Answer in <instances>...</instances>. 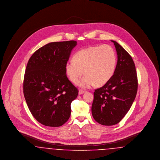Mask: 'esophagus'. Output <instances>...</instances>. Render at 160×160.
<instances>
[{
    "label": "esophagus",
    "mask_w": 160,
    "mask_h": 160,
    "mask_svg": "<svg viewBox=\"0 0 160 160\" xmlns=\"http://www.w3.org/2000/svg\"><path fill=\"white\" fill-rule=\"evenodd\" d=\"M86 91H83V90H82V89H79V91H78V94L79 95H82V94H83L84 93H85L86 92Z\"/></svg>",
    "instance_id": "1"
}]
</instances>
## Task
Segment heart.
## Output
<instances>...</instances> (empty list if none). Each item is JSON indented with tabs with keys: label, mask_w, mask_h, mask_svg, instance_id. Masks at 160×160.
<instances>
[{
	"label": "heart",
	"mask_w": 160,
	"mask_h": 160,
	"mask_svg": "<svg viewBox=\"0 0 160 160\" xmlns=\"http://www.w3.org/2000/svg\"><path fill=\"white\" fill-rule=\"evenodd\" d=\"M116 65V56L112 46H91L76 52L73 60L65 63V70L69 80L78 83L84 74L85 76L78 85L83 88H89L95 84L102 86L112 78Z\"/></svg>",
	"instance_id": "b5f03b06"
}]
</instances>
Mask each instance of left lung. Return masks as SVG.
Segmentation results:
<instances>
[{"mask_svg": "<svg viewBox=\"0 0 160 160\" xmlns=\"http://www.w3.org/2000/svg\"><path fill=\"white\" fill-rule=\"evenodd\" d=\"M112 42L118 55L114 74L106 84L95 91L92 106L94 119L107 126L122 120L135 99L138 88L137 72L131 56L117 42Z\"/></svg>", "mask_w": 160, "mask_h": 160, "instance_id": "obj_1", "label": "left lung"}]
</instances>
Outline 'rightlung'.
<instances>
[{
	"instance_id": "right-lung-1",
	"label": "right lung",
	"mask_w": 160,
	"mask_h": 160,
	"mask_svg": "<svg viewBox=\"0 0 160 160\" xmlns=\"http://www.w3.org/2000/svg\"><path fill=\"white\" fill-rule=\"evenodd\" d=\"M77 41L50 42L39 48L28 62L23 93L33 116L41 124L57 127L71 115V104L78 91L67 77L65 65Z\"/></svg>"
}]
</instances>
